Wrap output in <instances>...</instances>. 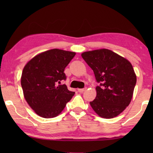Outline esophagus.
Instances as JSON below:
<instances>
[{
	"mask_svg": "<svg viewBox=\"0 0 153 153\" xmlns=\"http://www.w3.org/2000/svg\"><path fill=\"white\" fill-rule=\"evenodd\" d=\"M86 90V88H78V89H77V90H78V92H84Z\"/></svg>",
	"mask_w": 153,
	"mask_h": 153,
	"instance_id": "obj_1",
	"label": "esophagus"
}]
</instances>
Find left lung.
<instances>
[{
    "label": "left lung",
    "instance_id": "8db88e82",
    "mask_svg": "<svg viewBox=\"0 0 153 153\" xmlns=\"http://www.w3.org/2000/svg\"><path fill=\"white\" fill-rule=\"evenodd\" d=\"M82 56L90 67L100 86L97 97L90 102L100 117H117L126 109L133 97L136 76L128 59L108 49L86 51Z\"/></svg>",
    "mask_w": 153,
    "mask_h": 153
}]
</instances>
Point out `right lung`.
I'll list each match as a JSON object with an SVG mask.
<instances>
[{
	"instance_id": "obj_1",
	"label": "right lung",
	"mask_w": 153,
	"mask_h": 153,
	"mask_svg": "<svg viewBox=\"0 0 153 153\" xmlns=\"http://www.w3.org/2000/svg\"><path fill=\"white\" fill-rule=\"evenodd\" d=\"M76 53L54 48L42 52L27 62L23 69L21 84L24 98L38 115L44 118L58 116L74 95L65 85V68Z\"/></svg>"
}]
</instances>
